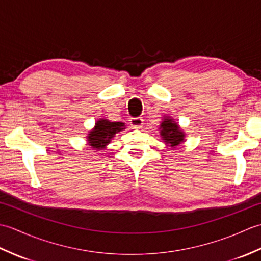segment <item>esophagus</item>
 Segmentation results:
<instances>
[{
  "mask_svg": "<svg viewBox=\"0 0 261 261\" xmlns=\"http://www.w3.org/2000/svg\"><path fill=\"white\" fill-rule=\"evenodd\" d=\"M130 124H131V126L139 129V127H141L143 125V119L140 118V116H137V118H131Z\"/></svg>",
  "mask_w": 261,
  "mask_h": 261,
  "instance_id": "34e87169",
  "label": "esophagus"
}]
</instances>
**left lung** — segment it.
<instances>
[{
  "label": "left lung",
  "mask_w": 261,
  "mask_h": 261,
  "mask_svg": "<svg viewBox=\"0 0 261 261\" xmlns=\"http://www.w3.org/2000/svg\"><path fill=\"white\" fill-rule=\"evenodd\" d=\"M160 129V136H162L163 140L166 145H169L170 147H177L184 141L185 134L184 131L180 130L179 125L174 122L171 118L166 116L162 124L159 126Z\"/></svg>",
  "instance_id": "obj_1"
}]
</instances>
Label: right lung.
Here are the masks:
<instances>
[{"instance_id": "right-lung-1", "label": "right lung", "mask_w": 261, "mask_h": 261, "mask_svg": "<svg viewBox=\"0 0 261 261\" xmlns=\"http://www.w3.org/2000/svg\"><path fill=\"white\" fill-rule=\"evenodd\" d=\"M124 129L125 125L123 122H111L109 120L101 119L96 121L94 129L88 132L87 142L95 150H101L109 145L111 139L118 132Z\"/></svg>"}]
</instances>
